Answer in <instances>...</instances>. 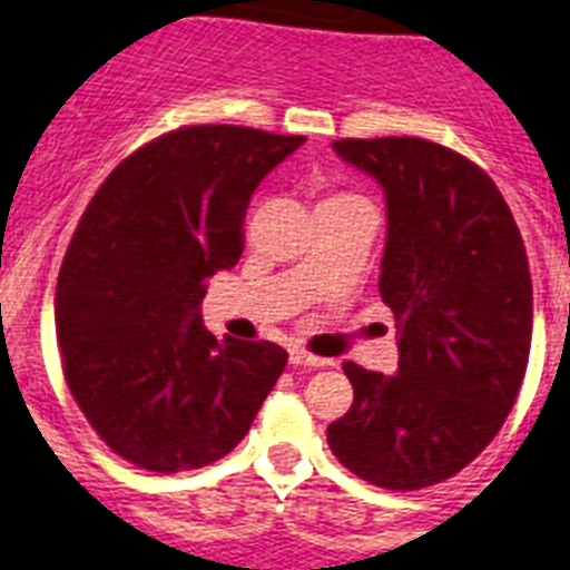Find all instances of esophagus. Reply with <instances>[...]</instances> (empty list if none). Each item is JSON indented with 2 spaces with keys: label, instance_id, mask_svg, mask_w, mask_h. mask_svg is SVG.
I'll list each match as a JSON object with an SVG mask.
<instances>
[{
  "label": "esophagus",
  "instance_id": "obj_1",
  "mask_svg": "<svg viewBox=\"0 0 570 570\" xmlns=\"http://www.w3.org/2000/svg\"><path fill=\"white\" fill-rule=\"evenodd\" d=\"M289 363L304 365V368H322V365H327V360L313 357V354H307V351H301V348H293L289 351Z\"/></svg>",
  "mask_w": 570,
  "mask_h": 570
}]
</instances>
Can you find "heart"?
<instances>
[{
    "mask_svg": "<svg viewBox=\"0 0 570 570\" xmlns=\"http://www.w3.org/2000/svg\"><path fill=\"white\" fill-rule=\"evenodd\" d=\"M357 202H360L357 196H331V198H325L322 205H327V207H333V205H357Z\"/></svg>",
    "mask_w": 570,
    "mask_h": 570,
    "instance_id": "obj_1",
    "label": "heart"
}]
</instances>
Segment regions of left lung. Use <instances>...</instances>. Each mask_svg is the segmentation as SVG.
Segmentation results:
<instances>
[{
	"label": "left lung",
	"instance_id": "obj_1",
	"mask_svg": "<svg viewBox=\"0 0 570 570\" xmlns=\"http://www.w3.org/2000/svg\"><path fill=\"white\" fill-rule=\"evenodd\" d=\"M333 151L383 187L381 298L401 340L395 374L342 365L354 404L327 445L357 478L413 492L465 469L515 404L533 336L524 239L494 180L439 142L336 140Z\"/></svg>",
	"mask_w": 570,
	"mask_h": 570
}]
</instances>
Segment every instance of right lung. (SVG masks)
<instances>
[{
	"label": "right lung",
	"instance_id": "right-lung-1",
	"mask_svg": "<svg viewBox=\"0 0 570 570\" xmlns=\"http://www.w3.org/2000/svg\"><path fill=\"white\" fill-rule=\"evenodd\" d=\"M304 137L187 125L125 157L87 205L55 293L69 392L114 453L189 471L243 442L286 365L275 342L216 340L207 277L245 248L252 193Z\"/></svg>",
	"mask_w": 570,
	"mask_h": 570
}]
</instances>
